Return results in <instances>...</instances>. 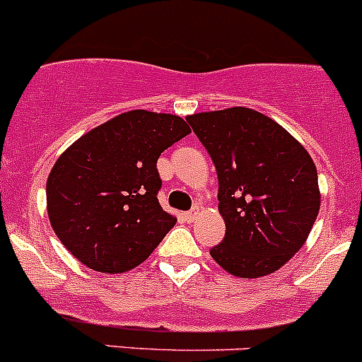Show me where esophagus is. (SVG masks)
Here are the masks:
<instances>
[{
    "label": "esophagus",
    "instance_id": "esophagus-1",
    "mask_svg": "<svg viewBox=\"0 0 362 362\" xmlns=\"http://www.w3.org/2000/svg\"><path fill=\"white\" fill-rule=\"evenodd\" d=\"M197 215H199V208H195V209H192V211L183 213V218L187 220V222H192V220L197 218Z\"/></svg>",
    "mask_w": 362,
    "mask_h": 362
}]
</instances>
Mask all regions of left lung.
I'll return each instance as SVG.
<instances>
[{
	"instance_id": "1",
	"label": "left lung",
	"mask_w": 362,
	"mask_h": 362,
	"mask_svg": "<svg viewBox=\"0 0 362 362\" xmlns=\"http://www.w3.org/2000/svg\"><path fill=\"white\" fill-rule=\"evenodd\" d=\"M218 175L222 243L209 250L230 275L257 279L284 267L320 211L316 165L270 117L245 106L187 117Z\"/></svg>"
}]
</instances>
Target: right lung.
<instances>
[{"instance_id": "obj_1", "label": "right lung", "mask_w": 362, "mask_h": 362, "mask_svg": "<svg viewBox=\"0 0 362 362\" xmlns=\"http://www.w3.org/2000/svg\"><path fill=\"white\" fill-rule=\"evenodd\" d=\"M190 132L179 115L129 110L60 154L46 183L47 215L76 259L122 274L153 254L177 222L158 202L156 161Z\"/></svg>"}]
</instances>
